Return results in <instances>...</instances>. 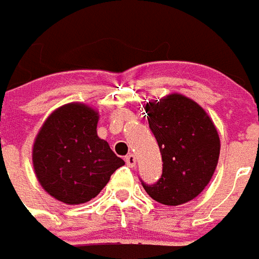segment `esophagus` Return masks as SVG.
I'll return each mask as SVG.
<instances>
[{"mask_svg":"<svg viewBox=\"0 0 259 259\" xmlns=\"http://www.w3.org/2000/svg\"><path fill=\"white\" fill-rule=\"evenodd\" d=\"M124 162H126V164L129 166V167H135L136 166V156L133 154H129V155H126L124 156Z\"/></svg>","mask_w":259,"mask_h":259,"instance_id":"obj_1","label":"esophagus"}]
</instances>
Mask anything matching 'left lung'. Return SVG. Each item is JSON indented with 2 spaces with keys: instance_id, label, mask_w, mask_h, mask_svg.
I'll list each match as a JSON object with an SVG mask.
<instances>
[{
  "instance_id": "obj_1",
  "label": "left lung",
  "mask_w": 259,
  "mask_h": 259,
  "mask_svg": "<svg viewBox=\"0 0 259 259\" xmlns=\"http://www.w3.org/2000/svg\"><path fill=\"white\" fill-rule=\"evenodd\" d=\"M145 112L158 141L163 171L145 192L166 206H180L207 187L220 158V136L202 107L180 93L148 101Z\"/></svg>"
}]
</instances>
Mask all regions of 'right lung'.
<instances>
[{
    "instance_id": "add662e5",
    "label": "right lung",
    "mask_w": 259,
    "mask_h": 259,
    "mask_svg": "<svg viewBox=\"0 0 259 259\" xmlns=\"http://www.w3.org/2000/svg\"><path fill=\"white\" fill-rule=\"evenodd\" d=\"M99 116L88 104L68 103L53 111L38 132L32 166L38 183L56 200L89 202L124 164L97 136Z\"/></svg>"
}]
</instances>
